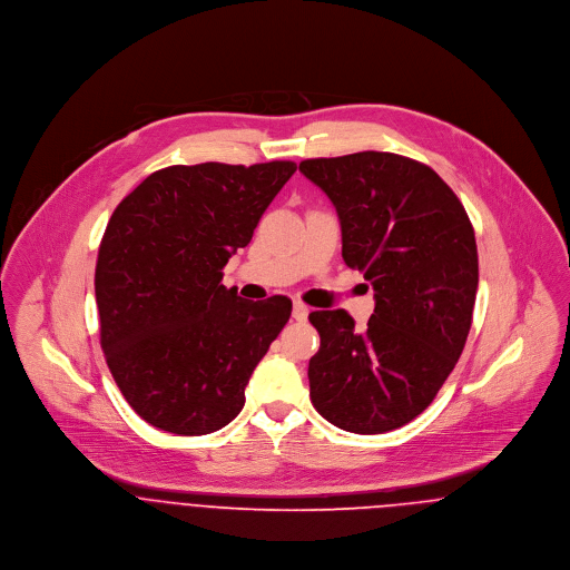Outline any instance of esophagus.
I'll list each match as a JSON object with an SVG mask.
<instances>
[{
    "mask_svg": "<svg viewBox=\"0 0 570 570\" xmlns=\"http://www.w3.org/2000/svg\"><path fill=\"white\" fill-rule=\"evenodd\" d=\"M307 316H309V307H307L305 303L296 301V303H294V318L303 323V321H307Z\"/></svg>",
    "mask_w": 570,
    "mask_h": 570,
    "instance_id": "esophagus-1",
    "label": "esophagus"
}]
</instances>
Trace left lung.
Returning a JSON list of instances; mask_svg holds the SVG:
<instances>
[{"mask_svg":"<svg viewBox=\"0 0 570 570\" xmlns=\"http://www.w3.org/2000/svg\"><path fill=\"white\" fill-rule=\"evenodd\" d=\"M301 173L335 206L342 258L375 292L364 328L344 309L309 314L321 333L309 397L340 430L384 434L432 404L463 353L479 289L474 228L430 166L397 154L314 158Z\"/></svg>","mask_w":570,"mask_h":570,"instance_id":"1","label":"left lung"}]
</instances>
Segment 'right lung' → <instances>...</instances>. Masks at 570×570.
<instances>
[{"mask_svg": "<svg viewBox=\"0 0 570 570\" xmlns=\"http://www.w3.org/2000/svg\"><path fill=\"white\" fill-rule=\"evenodd\" d=\"M294 170L287 160L175 164L116 206L94 276L100 346L147 423L199 436L242 412L249 375L289 321L292 301H245L222 283V269Z\"/></svg>", "mask_w": 570, "mask_h": 570, "instance_id": "obj_1", "label": "right lung"}]
</instances>
